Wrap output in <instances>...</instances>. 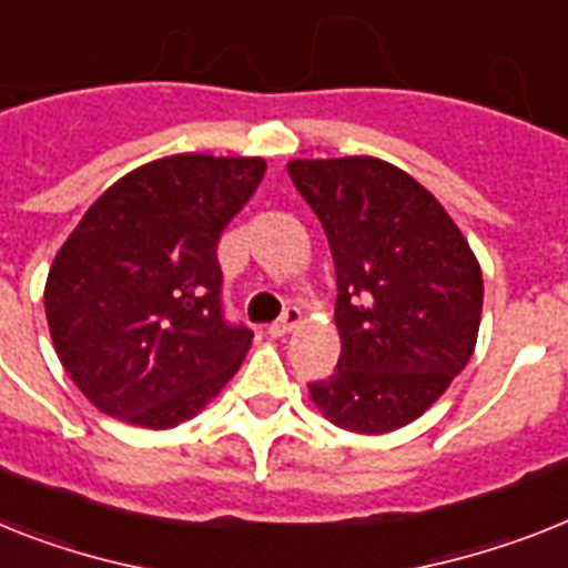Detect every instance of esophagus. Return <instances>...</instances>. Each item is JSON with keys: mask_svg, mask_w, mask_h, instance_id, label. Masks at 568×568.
Returning a JSON list of instances; mask_svg holds the SVG:
<instances>
[{"mask_svg": "<svg viewBox=\"0 0 568 568\" xmlns=\"http://www.w3.org/2000/svg\"><path fill=\"white\" fill-rule=\"evenodd\" d=\"M298 322H302V311H298V307H287V311L281 313L278 322L270 325V336H275V339H278V336H287Z\"/></svg>", "mask_w": 568, "mask_h": 568, "instance_id": "1", "label": "esophagus"}]
</instances>
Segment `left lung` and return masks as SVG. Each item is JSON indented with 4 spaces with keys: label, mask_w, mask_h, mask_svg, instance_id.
<instances>
[{
    "label": "left lung",
    "mask_w": 568,
    "mask_h": 568,
    "mask_svg": "<svg viewBox=\"0 0 568 568\" xmlns=\"http://www.w3.org/2000/svg\"><path fill=\"white\" fill-rule=\"evenodd\" d=\"M290 180L336 266L334 374L311 383L331 424L379 435L420 418L473 357L481 270L444 205L374 156L295 159Z\"/></svg>",
    "instance_id": "left-lung-1"
}]
</instances>
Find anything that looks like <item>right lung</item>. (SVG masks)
I'll return each mask as SVG.
<instances>
[{
    "label": "right lung",
    "instance_id": "add662e5",
    "mask_svg": "<svg viewBox=\"0 0 568 568\" xmlns=\"http://www.w3.org/2000/svg\"><path fill=\"white\" fill-rule=\"evenodd\" d=\"M264 159L180 153L98 196L45 281L60 363L87 400L144 429L194 418L252 342L223 313L217 243L264 180Z\"/></svg>",
    "mask_w": 568,
    "mask_h": 568
}]
</instances>
